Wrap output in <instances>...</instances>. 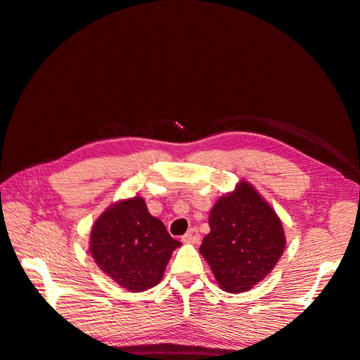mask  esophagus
<instances>
[{
	"instance_id": "esophagus-1",
	"label": "esophagus",
	"mask_w": 360,
	"mask_h": 360,
	"mask_svg": "<svg viewBox=\"0 0 360 360\" xmlns=\"http://www.w3.org/2000/svg\"><path fill=\"white\" fill-rule=\"evenodd\" d=\"M183 243H188V244H198L200 241V235L198 232V229H189L188 232L183 235Z\"/></svg>"
}]
</instances>
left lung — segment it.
<instances>
[{
	"label": "left lung",
	"mask_w": 360,
	"mask_h": 360,
	"mask_svg": "<svg viewBox=\"0 0 360 360\" xmlns=\"http://www.w3.org/2000/svg\"><path fill=\"white\" fill-rule=\"evenodd\" d=\"M208 224L199 252L227 293H243L262 282L285 249L281 218L246 180L216 200Z\"/></svg>",
	"instance_id": "8db88e82"
}]
</instances>
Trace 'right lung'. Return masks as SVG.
<instances>
[{"instance_id":"right-lung-1","label":"right lung","mask_w":360,"mask_h":360,"mask_svg":"<svg viewBox=\"0 0 360 360\" xmlns=\"http://www.w3.org/2000/svg\"><path fill=\"white\" fill-rule=\"evenodd\" d=\"M174 240L158 218L148 213L141 195L117 200L94 222L89 250L111 279L133 293L160 283L174 249Z\"/></svg>"}]
</instances>
